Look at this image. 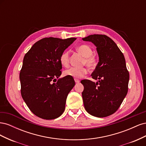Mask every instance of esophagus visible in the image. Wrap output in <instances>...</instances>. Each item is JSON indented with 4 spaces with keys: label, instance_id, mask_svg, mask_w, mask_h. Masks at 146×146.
<instances>
[{
    "label": "esophagus",
    "instance_id": "1",
    "mask_svg": "<svg viewBox=\"0 0 146 146\" xmlns=\"http://www.w3.org/2000/svg\"><path fill=\"white\" fill-rule=\"evenodd\" d=\"M74 80H75V82H76V83H78L80 82V80H79L78 79H77V78H75Z\"/></svg>",
    "mask_w": 146,
    "mask_h": 146
}]
</instances>
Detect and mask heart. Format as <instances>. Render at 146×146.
I'll return each mask as SVG.
<instances>
[{
    "mask_svg": "<svg viewBox=\"0 0 146 146\" xmlns=\"http://www.w3.org/2000/svg\"><path fill=\"white\" fill-rule=\"evenodd\" d=\"M77 51L84 57L83 64H86L89 68H92L96 64V58L92 55V49L91 47L86 44H82L77 48ZM60 62L64 67H67L69 63V54L68 50L64 51L60 56ZM88 72V69L85 67L76 68L71 67L64 71L66 76L74 78H82Z\"/></svg>",
    "mask_w": 146,
    "mask_h": 146,
    "instance_id": "heart-1",
    "label": "heart"
}]
</instances>
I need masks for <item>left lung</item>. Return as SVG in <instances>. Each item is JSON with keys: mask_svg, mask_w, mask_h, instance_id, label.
I'll use <instances>...</instances> for the list:
<instances>
[{"mask_svg": "<svg viewBox=\"0 0 146 146\" xmlns=\"http://www.w3.org/2000/svg\"><path fill=\"white\" fill-rule=\"evenodd\" d=\"M82 39L94 44L99 58L91 74L98 82L81 81L84 107L92 116L107 117L117 111L127 94L129 73L124 56L116 44L105 35H91Z\"/></svg>", "mask_w": 146, "mask_h": 146, "instance_id": "8db88e82", "label": "left lung"}]
</instances>
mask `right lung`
<instances>
[{
    "mask_svg": "<svg viewBox=\"0 0 146 146\" xmlns=\"http://www.w3.org/2000/svg\"><path fill=\"white\" fill-rule=\"evenodd\" d=\"M76 39L43 38L24 57L19 74L21 96L30 111L39 117L56 119L64 111L75 82L67 76L59 78L62 69L60 56Z\"/></svg>",
    "mask_w": 146,
    "mask_h": 146,
    "instance_id": "obj_1",
    "label": "right lung"
}]
</instances>
